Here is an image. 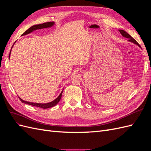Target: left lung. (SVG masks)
Here are the masks:
<instances>
[{
  "mask_svg": "<svg viewBox=\"0 0 151 151\" xmlns=\"http://www.w3.org/2000/svg\"><path fill=\"white\" fill-rule=\"evenodd\" d=\"M118 31H120V33H121V35L123 36V37H125V38H129V40H128V41H129V42H131V43H134V44H135V45H138V46H139L140 48H141L140 46V45H139L137 42H136L135 40L133 38H132V36H131L129 33H127L125 31L122 30V29H119Z\"/></svg>",
  "mask_w": 151,
  "mask_h": 151,
  "instance_id": "1",
  "label": "left lung"
}]
</instances>
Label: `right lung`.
<instances>
[{"mask_svg":"<svg viewBox=\"0 0 151 151\" xmlns=\"http://www.w3.org/2000/svg\"><path fill=\"white\" fill-rule=\"evenodd\" d=\"M55 24V22H45V23L43 24H36L34 25L33 26L30 27V28L26 30L24 33H22L21 36H24V35H28L32 32L35 31V30H37V29H43V28H51L53 25ZM16 43V42H15ZM14 45H12V47L11 48V50L14 46ZM11 50L10 51V53H9V58H10V55H11ZM63 89H62V91H61L60 94H59L58 96L55 99H54L53 101H51V102H49L47 103H33V102H29V101H24V100L22 99L20 97H19V99L21 101L22 103H23L24 104H29V105H32V106H36V107H40V108H42L43 109H47V108H52L54 106H55V105L60 101V100L61 99L62 97V94L63 93Z\"/></svg>","mask_w":151,"mask_h":151,"instance_id":"add662e5","label":"right lung"}]
</instances>
